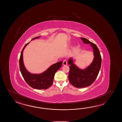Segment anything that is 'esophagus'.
<instances>
[{
    "instance_id": "1",
    "label": "esophagus",
    "mask_w": 122,
    "mask_h": 122,
    "mask_svg": "<svg viewBox=\"0 0 122 122\" xmlns=\"http://www.w3.org/2000/svg\"><path fill=\"white\" fill-rule=\"evenodd\" d=\"M67 65V61L66 60H64L63 62V65Z\"/></svg>"
}]
</instances>
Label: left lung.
<instances>
[{
    "label": "left lung",
    "instance_id": "1",
    "mask_svg": "<svg viewBox=\"0 0 122 122\" xmlns=\"http://www.w3.org/2000/svg\"><path fill=\"white\" fill-rule=\"evenodd\" d=\"M85 44H90L93 51L94 58L91 64L82 69L74 63L72 57L68 60L70 65L68 79L70 83L76 88H84L91 86L96 79L101 68L102 58L96 45L85 38L80 37Z\"/></svg>",
    "mask_w": 122,
    "mask_h": 122
}]
</instances>
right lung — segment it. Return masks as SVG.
Instances as JSON below:
<instances>
[{
  "mask_svg": "<svg viewBox=\"0 0 122 122\" xmlns=\"http://www.w3.org/2000/svg\"><path fill=\"white\" fill-rule=\"evenodd\" d=\"M41 36H37L31 41L38 39ZM30 42L25 45L21 53L19 64L21 74L26 82L32 88L37 89H46L52 85L55 73L61 67L63 61H61L51 65L44 72L40 74L30 72L25 67L23 61V50Z\"/></svg>",
  "mask_w": 122,
  "mask_h": 122,
  "instance_id": "obj_1",
  "label": "right lung"
}]
</instances>
